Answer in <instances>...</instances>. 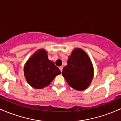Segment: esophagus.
Returning <instances> with one entry per match:
<instances>
[{
  "label": "esophagus",
  "mask_w": 121,
  "mask_h": 121,
  "mask_svg": "<svg viewBox=\"0 0 121 121\" xmlns=\"http://www.w3.org/2000/svg\"><path fill=\"white\" fill-rule=\"evenodd\" d=\"M59 68V69H60V71H62V70H63V66H60Z\"/></svg>",
  "instance_id": "esophagus-1"
}]
</instances>
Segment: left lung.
<instances>
[{"mask_svg": "<svg viewBox=\"0 0 121 121\" xmlns=\"http://www.w3.org/2000/svg\"><path fill=\"white\" fill-rule=\"evenodd\" d=\"M66 82L76 90H86L94 77V67L90 58L83 50L76 48L69 56L67 65L62 71Z\"/></svg>", "mask_w": 121, "mask_h": 121, "instance_id": "obj_1", "label": "left lung"}]
</instances>
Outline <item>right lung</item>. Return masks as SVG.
<instances>
[{
    "instance_id": "1",
    "label": "right lung",
    "mask_w": 121,
    "mask_h": 121,
    "mask_svg": "<svg viewBox=\"0 0 121 121\" xmlns=\"http://www.w3.org/2000/svg\"><path fill=\"white\" fill-rule=\"evenodd\" d=\"M60 70L48 58L47 51L41 48L36 51L26 62L24 75L33 88L42 89L48 86Z\"/></svg>"
}]
</instances>
